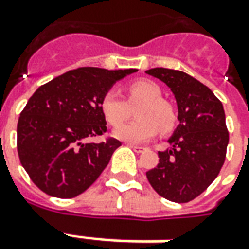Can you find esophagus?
<instances>
[{
  "mask_svg": "<svg viewBox=\"0 0 249 249\" xmlns=\"http://www.w3.org/2000/svg\"><path fill=\"white\" fill-rule=\"evenodd\" d=\"M128 146L131 147V148H133V151H135V153H143V151L146 150L144 147L136 146V144H131V143H128Z\"/></svg>",
  "mask_w": 249,
  "mask_h": 249,
  "instance_id": "1",
  "label": "esophagus"
}]
</instances>
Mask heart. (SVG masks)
Wrapping results in <instances>:
<instances>
[{
    "mask_svg": "<svg viewBox=\"0 0 249 249\" xmlns=\"http://www.w3.org/2000/svg\"><path fill=\"white\" fill-rule=\"evenodd\" d=\"M125 101L116 89H109L101 101V110L106 121L117 126L130 115V107L139 103L138 120L120 125L114 129V136L120 140L142 143L151 139L157 132H169L176 124V111L170 103L162 99V91L150 80H135L126 87Z\"/></svg>",
    "mask_w": 249,
    "mask_h": 249,
    "instance_id": "obj_1",
    "label": "heart"
}]
</instances>
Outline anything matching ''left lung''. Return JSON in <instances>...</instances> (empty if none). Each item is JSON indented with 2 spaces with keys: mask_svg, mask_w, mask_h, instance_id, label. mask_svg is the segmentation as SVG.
<instances>
[{
  "mask_svg": "<svg viewBox=\"0 0 249 249\" xmlns=\"http://www.w3.org/2000/svg\"><path fill=\"white\" fill-rule=\"evenodd\" d=\"M146 73L172 89L180 121L169 139L170 147L158 151L160 163L147 172V178L167 200L191 202L217 178L226 158L224 106L207 86L181 71L154 68Z\"/></svg>",
  "mask_w": 249,
  "mask_h": 249,
  "instance_id": "obj_1",
  "label": "left lung"
}]
</instances>
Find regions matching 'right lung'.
Wrapping results in <instances>:
<instances>
[{"mask_svg": "<svg viewBox=\"0 0 249 249\" xmlns=\"http://www.w3.org/2000/svg\"><path fill=\"white\" fill-rule=\"evenodd\" d=\"M136 69L77 68L40 86L18 123V153L32 182L45 194L71 199L91 187L121 146L117 139L86 143L107 131L103 95Z\"/></svg>", "mask_w": 249, "mask_h": 249, "instance_id": "1", "label": "right lung"}]
</instances>
